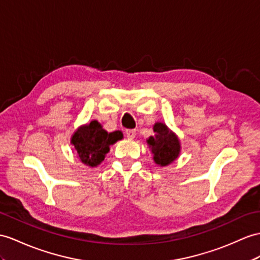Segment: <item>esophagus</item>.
Masks as SVG:
<instances>
[{
	"instance_id": "obj_1",
	"label": "esophagus",
	"mask_w": 260,
	"mask_h": 260,
	"mask_svg": "<svg viewBox=\"0 0 260 260\" xmlns=\"http://www.w3.org/2000/svg\"><path fill=\"white\" fill-rule=\"evenodd\" d=\"M136 135H137L136 129H126L125 130V136L129 139H134L136 137Z\"/></svg>"
}]
</instances>
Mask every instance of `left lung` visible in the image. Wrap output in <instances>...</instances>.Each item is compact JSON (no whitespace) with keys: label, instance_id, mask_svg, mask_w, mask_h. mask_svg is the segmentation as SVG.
Listing matches in <instances>:
<instances>
[{"label":"left lung","instance_id":"left-lung-1","mask_svg":"<svg viewBox=\"0 0 260 260\" xmlns=\"http://www.w3.org/2000/svg\"><path fill=\"white\" fill-rule=\"evenodd\" d=\"M153 130L157 135L155 138L150 137L148 140L152 153L154 154L153 159L161 167L168 166L179 156L180 142L166 124L157 122L154 124Z\"/></svg>","mask_w":260,"mask_h":260}]
</instances>
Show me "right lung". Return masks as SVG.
Segmentation results:
<instances>
[{
    "label": "right lung",
    "mask_w": 260,
    "mask_h": 260,
    "mask_svg": "<svg viewBox=\"0 0 260 260\" xmlns=\"http://www.w3.org/2000/svg\"><path fill=\"white\" fill-rule=\"evenodd\" d=\"M120 139H122L121 132L115 131L108 134L98 121L93 120L75 132L72 143L82 163L89 167H97L105 160V155L109 151V145Z\"/></svg>",
    "instance_id": "add662e5"
}]
</instances>
